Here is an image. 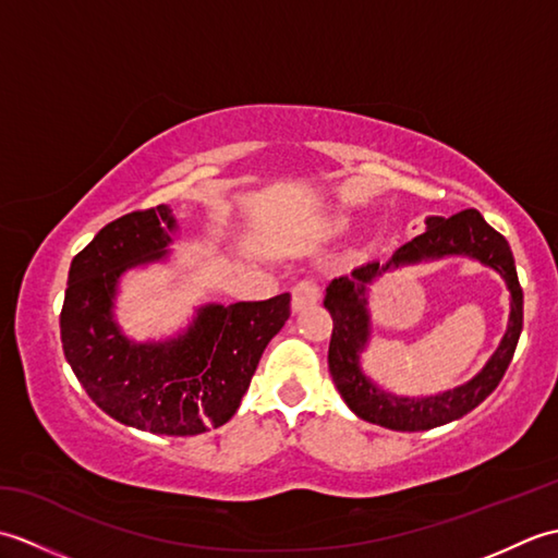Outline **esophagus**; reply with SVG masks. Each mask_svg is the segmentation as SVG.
<instances>
[{"instance_id": "esophagus-1", "label": "esophagus", "mask_w": 558, "mask_h": 558, "mask_svg": "<svg viewBox=\"0 0 558 558\" xmlns=\"http://www.w3.org/2000/svg\"><path fill=\"white\" fill-rule=\"evenodd\" d=\"M322 298V288H318L316 280H300L298 286L292 288V310L302 312L306 306H312Z\"/></svg>"}]
</instances>
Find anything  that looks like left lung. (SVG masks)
<instances>
[{
	"instance_id": "obj_1",
	"label": "left lung",
	"mask_w": 558,
	"mask_h": 558,
	"mask_svg": "<svg viewBox=\"0 0 558 558\" xmlns=\"http://www.w3.org/2000/svg\"><path fill=\"white\" fill-rule=\"evenodd\" d=\"M444 255L477 257L502 272L512 290L509 330L488 366L472 383L426 399L393 397L372 385L359 366V354L368 344L371 335L368 311L365 310V286L393 267ZM324 306L333 316L328 369L342 400L348 402V408L357 417L396 432H426L460 420L462 414L475 410L499 386L508 364L513 360L520 330H523V288L518 282L513 252L506 236L496 232L475 208L460 210L450 218H426V230L414 236L412 242L402 244L390 256L388 264L374 260V264L354 268L352 276H342L330 282L326 288Z\"/></svg>"
}]
</instances>
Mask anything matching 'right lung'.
Here are the masks:
<instances>
[{
	"instance_id": "add662e5",
	"label": "right lung",
	"mask_w": 558,
	"mask_h": 558,
	"mask_svg": "<svg viewBox=\"0 0 558 558\" xmlns=\"http://www.w3.org/2000/svg\"><path fill=\"white\" fill-rule=\"evenodd\" d=\"M177 222L168 206L112 220L78 252L59 314L64 357L112 420L141 432L196 436L236 412L270 338L290 318V294L206 304L182 336L134 342L114 324L122 272L168 256Z\"/></svg>"
}]
</instances>
